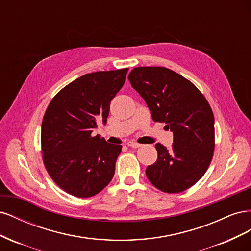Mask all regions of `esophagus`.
Segmentation results:
<instances>
[{
    "label": "esophagus",
    "instance_id": "34e87169",
    "mask_svg": "<svg viewBox=\"0 0 251 251\" xmlns=\"http://www.w3.org/2000/svg\"><path fill=\"white\" fill-rule=\"evenodd\" d=\"M126 146L127 147H131V148H134V149H137V148L141 147V144L135 142V141H127L126 142Z\"/></svg>",
    "mask_w": 251,
    "mask_h": 251
}]
</instances>
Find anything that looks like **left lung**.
Here are the masks:
<instances>
[{"label":"left lung","instance_id":"left-lung-1","mask_svg":"<svg viewBox=\"0 0 251 251\" xmlns=\"http://www.w3.org/2000/svg\"><path fill=\"white\" fill-rule=\"evenodd\" d=\"M132 87L146 101L154 121L174 135L169 151L157 143V161L149 165L150 182L164 193L193 186L206 172L215 149V118L197 87L164 67H138L128 74Z\"/></svg>","mask_w":251,"mask_h":251}]
</instances>
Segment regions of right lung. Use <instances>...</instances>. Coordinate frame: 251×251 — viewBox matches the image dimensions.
Masks as SVG:
<instances>
[{"instance_id": "obj_1", "label": "right lung", "mask_w": 251, "mask_h": 251, "mask_svg": "<svg viewBox=\"0 0 251 251\" xmlns=\"http://www.w3.org/2000/svg\"><path fill=\"white\" fill-rule=\"evenodd\" d=\"M127 68L85 74L54 96L42 123L44 164L68 194L88 198L107 186L115 173L120 144L92 136L107 124L110 103L124 86Z\"/></svg>"}]
</instances>
